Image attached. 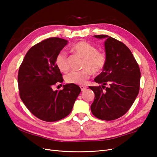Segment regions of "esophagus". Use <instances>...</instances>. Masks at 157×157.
<instances>
[{"mask_svg":"<svg viewBox=\"0 0 157 157\" xmlns=\"http://www.w3.org/2000/svg\"><path fill=\"white\" fill-rule=\"evenodd\" d=\"M80 87H81V90H82V91L85 90L87 89V86H84V85H81V86H80Z\"/></svg>","mask_w":157,"mask_h":157,"instance_id":"esophagus-1","label":"esophagus"}]
</instances>
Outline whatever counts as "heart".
Listing matches in <instances>:
<instances>
[{
	"instance_id": "1",
	"label": "heart",
	"mask_w": 157,
	"mask_h": 157,
	"mask_svg": "<svg viewBox=\"0 0 157 157\" xmlns=\"http://www.w3.org/2000/svg\"><path fill=\"white\" fill-rule=\"evenodd\" d=\"M71 51L76 55L83 57L81 71H72L65 76V81L68 84L83 85L89 79L93 72L100 73L106 63V57L102 51H97L96 47L85 40L76 42L72 45ZM55 64L62 72L69 69L68 56L66 52L61 51L55 57Z\"/></svg>"
}]
</instances>
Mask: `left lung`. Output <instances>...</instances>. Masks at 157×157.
<instances>
[{"label": "left lung", "mask_w": 157, "mask_h": 157, "mask_svg": "<svg viewBox=\"0 0 157 157\" xmlns=\"http://www.w3.org/2000/svg\"><path fill=\"white\" fill-rule=\"evenodd\" d=\"M94 36L107 38L105 42L106 63L94 78L102 85L89 86L95 94L91 112L99 119L112 121L123 116L135 102L140 89V71L132 53L123 43L105 34Z\"/></svg>", "instance_id": "8db88e82"}]
</instances>
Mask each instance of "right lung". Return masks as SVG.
I'll return each instance as SVG.
<instances>
[{
	"mask_svg": "<svg viewBox=\"0 0 157 157\" xmlns=\"http://www.w3.org/2000/svg\"><path fill=\"white\" fill-rule=\"evenodd\" d=\"M67 42L58 37L42 40L29 50L19 67V95L30 113L42 121L55 122L65 118L81 91L75 84L64 85L63 90H52L56 83L63 82L55 60Z\"/></svg>",
	"mask_w": 157,
	"mask_h": 157,
	"instance_id": "add662e5",
	"label": "right lung"
}]
</instances>
